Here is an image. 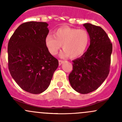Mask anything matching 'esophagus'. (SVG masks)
I'll return each instance as SVG.
<instances>
[{
  "mask_svg": "<svg viewBox=\"0 0 122 122\" xmlns=\"http://www.w3.org/2000/svg\"><path fill=\"white\" fill-rule=\"evenodd\" d=\"M58 62H59V65H60V66H61V65L64 62V61H62V60H59Z\"/></svg>",
  "mask_w": 122,
  "mask_h": 122,
  "instance_id": "esophagus-1",
  "label": "esophagus"
}]
</instances>
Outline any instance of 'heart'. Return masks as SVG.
I'll return each instance as SVG.
<instances>
[{
    "label": "heart",
    "instance_id": "b5f03b06",
    "mask_svg": "<svg viewBox=\"0 0 122 122\" xmlns=\"http://www.w3.org/2000/svg\"><path fill=\"white\" fill-rule=\"evenodd\" d=\"M90 43V36L85 29L62 26L54 32V36L48 35L45 45L50 54L55 55L62 45L61 56L71 58L80 57L86 52Z\"/></svg>",
    "mask_w": 122,
    "mask_h": 122
}]
</instances>
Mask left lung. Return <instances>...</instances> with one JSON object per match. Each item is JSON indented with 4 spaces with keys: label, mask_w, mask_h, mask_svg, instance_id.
Wrapping results in <instances>:
<instances>
[{
    "label": "left lung",
    "mask_w": 122,
    "mask_h": 122,
    "mask_svg": "<svg viewBox=\"0 0 122 122\" xmlns=\"http://www.w3.org/2000/svg\"><path fill=\"white\" fill-rule=\"evenodd\" d=\"M83 26L89 34L90 46L81 56L72 61L73 70L68 79L75 91L87 94L97 89L107 77L112 44L101 27L89 23Z\"/></svg>",
    "instance_id": "left-lung-1"
}]
</instances>
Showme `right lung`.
Instances as JSON below:
<instances>
[{
    "label": "right lung",
    "mask_w": 122,
    "mask_h": 122,
    "mask_svg": "<svg viewBox=\"0 0 122 122\" xmlns=\"http://www.w3.org/2000/svg\"><path fill=\"white\" fill-rule=\"evenodd\" d=\"M48 26L41 22L23 23L8 43L10 73L22 89L32 94H40L47 89L58 67V61L45 45Z\"/></svg>",
    "instance_id": "1"
}]
</instances>
